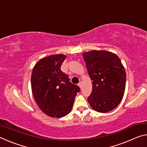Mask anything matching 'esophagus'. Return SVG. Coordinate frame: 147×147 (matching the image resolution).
Listing matches in <instances>:
<instances>
[{
  "label": "esophagus",
  "instance_id": "esophagus-1",
  "mask_svg": "<svg viewBox=\"0 0 147 147\" xmlns=\"http://www.w3.org/2000/svg\"><path fill=\"white\" fill-rule=\"evenodd\" d=\"M78 85V86L80 87V88H82V83L81 82H79Z\"/></svg>",
  "mask_w": 147,
  "mask_h": 147
}]
</instances>
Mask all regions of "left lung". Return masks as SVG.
Returning <instances> with one entry per match:
<instances>
[{"label":"left lung","instance_id":"left-lung-1","mask_svg":"<svg viewBox=\"0 0 147 147\" xmlns=\"http://www.w3.org/2000/svg\"><path fill=\"white\" fill-rule=\"evenodd\" d=\"M92 91L88 100L92 108L100 113L115 109L123 99L126 86V72L120 58L106 51L84 53Z\"/></svg>","mask_w":147,"mask_h":147}]
</instances>
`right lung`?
<instances>
[{"mask_svg": "<svg viewBox=\"0 0 147 147\" xmlns=\"http://www.w3.org/2000/svg\"><path fill=\"white\" fill-rule=\"evenodd\" d=\"M66 57L56 54L42 58L32 71L31 86L35 100L41 110L51 117H63L70 113L76 94L80 91L61 71Z\"/></svg>", "mask_w": 147, "mask_h": 147, "instance_id": "right-lung-1", "label": "right lung"}]
</instances>
